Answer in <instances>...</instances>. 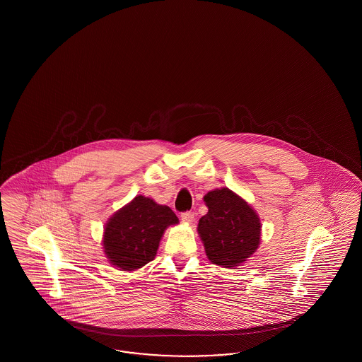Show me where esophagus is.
<instances>
[{
  "label": "esophagus",
  "instance_id": "34e87169",
  "mask_svg": "<svg viewBox=\"0 0 362 362\" xmlns=\"http://www.w3.org/2000/svg\"><path fill=\"white\" fill-rule=\"evenodd\" d=\"M180 219L183 220L185 223H191V221H194V214L192 212H182V215H180Z\"/></svg>",
  "mask_w": 362,
  "mask_h": 362
}]
</instances>
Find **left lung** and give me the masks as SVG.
I'll list each match as a JSON object with an SVG mask.
<instances>
[{"mask_svg":"<svg viewBox=\"0 0 362 362\" xmlns=\"http://www.w3.org/2000/svg\"><path fill=\"white\" fill-rule=\"evenodd\" d=\"M204 202L209 212L199 220L197 232L209 260L226 268L245 262L260 243L257 214L228 188L209 191Z\"/></svg>","mask_w":362,"mask_h":362,"instance_id":"8db88e82","label":"left lung"}]
</instances>
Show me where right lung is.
Returning <instances> with one entry per match:
<instances>
[{
	"label": "right lung",
	"mask_w": 362,
	"mask_h": 362,
	"mask_svg": "<svg viewBox=\"0 0 362 362\" xmlns=\"http://www.w3.org/2000/svg\"><path fill=\"white\" fill-rule=\"evenodd\" d=\"M177 221L170 207L142 195L134 197L106 224L103 248L110 263L123 271H135L153 262L165 228Z\"/></svg>",
	"instance_id": "obj_1"
}]
</instances>
